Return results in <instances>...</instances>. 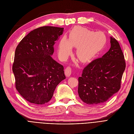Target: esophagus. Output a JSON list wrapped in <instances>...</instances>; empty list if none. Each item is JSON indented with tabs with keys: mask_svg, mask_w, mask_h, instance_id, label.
I'll return each mask as SVG.
<instances>
[{
	"mask_svg": "<svg viewBox=\"0 0 134 134\" xmlns=\"http://www.w3.org/2000/svg\"><path fill=\"white\" fill-rule=\"evenodd\" d=\"M71 73H72V69L71 67H67L65 69V75H66L67 77H69L70 75H71Z\"/></svg>",
	"mask_w": 134,
	"mask_h": 134,
	"instance_id": "obj_1",
	"label": "esophagus"
}]
</instances>
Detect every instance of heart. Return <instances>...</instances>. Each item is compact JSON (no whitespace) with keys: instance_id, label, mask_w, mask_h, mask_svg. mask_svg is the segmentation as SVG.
Instances as JSON below:
<instances>
[{"instance_id":"heart-1","label":"heart","mask_w":134,"mask_h":134,"mask_svg":"<svg viewBox=\"0 0 134 134\" xmlns=\"http://www.w3.org/2000/svg\"><path fill=\"white\" fill-rule=\"evenodd\" d=\"M106 36L102 32H94L85 27L77 26L70 32L68 40L63 37L60 40L58 52L60 58L65 60L72 52V47L76 48V56L79 60L85 63L93 59L104 47Z\"/></svg>"}]
</instances>
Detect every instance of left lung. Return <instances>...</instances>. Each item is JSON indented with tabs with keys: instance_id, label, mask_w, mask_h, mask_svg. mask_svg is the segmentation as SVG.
<instances>
[{
	"instance_id": "1",
	"label": "left lung",
	"mask_w": 134,
	"mask_h": 134,
	"mask_svg": "<svg viewBox=\"0 0 134 134\" xmlns=\"http://www.w3.org/2000/svg\"><path fill=\"white\" fill-rule=\"evenodd\" d=\"M110 43L109 51L89 63L78 79L79 97L87 104L106 102L120 89L125 68L124 54L113 37H110Z\"/></svg>"
}]
</instances>
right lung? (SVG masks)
I'll use <instances>...</instances> for the list:
<instances>
[{
	"mask_svg": "<svg viewBox=\"0 0 134 134\" xmlns=\"http://www.w3.org/2000/svg\"><path fill=\"white\" fill-rule=\"evenodd\" d=\"M63 27L45 26L35 29L17 46L12 66L16 88L34 104L50 100L58 84L66 79L62 65L54 60V45Z\"/></svg>",
	"mask_w": 134,
	"mask_h": 134,
	"instance_id": "right-lung-1",
	"label": "right lung"
}]
</instances>
